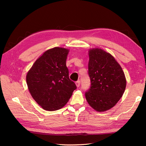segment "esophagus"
<instances>
[{"label": "esophagus", "mask_w": 146, "mask_h": 146, "mask_svg": "<svg viewBox=\"0 0 146 146\" xmlns=\"http://www.w3.org/2000/svg\"><path fill=\"white\" fill-rule=\"evenodd\" d=\"M75 84H76L77 87H79V86H80V80H78V81H77V82L75 83Z\"/></svg>", "instance_id": "1"}]
</instances>
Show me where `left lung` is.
Instances as JSON below:
<instances>
[{"mask_svg":"<svg viewBox=\"0 0 146 146\" xmlns=\"http://www.w3.org/2000/svg\"><path fill=\"white\" fill-rule=\"evenodd\" d=\"M88 75L90 87L85 92L88 104L98 111L110 109L124 93L126 79L124 73L108 52L102 49L89 50Z\"/></svg>","mask_w":146,"mask_h":146,"instance_id":"1","label":"left lung"}]
</instances>
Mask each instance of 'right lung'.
Wrapping results in <instances>:
<instances>
[{
	"label": "right lung",
	"instance_id": "add662e5",
	"mask_svg": "<svg viewBox=\"0 0 146 146\" xmlns=\"http://www.w3.org/2000/svg\"><path fill=\"white\" fill-rule=\"evenodd\" d=\"M68 52V49L59 47L48 49L27 72L26 82L30 94L46 110L63 107L76 89L66 67Z\"/></svg>",
	"mask_w": 146,
	"mask_h": 146
}]
</instances>
